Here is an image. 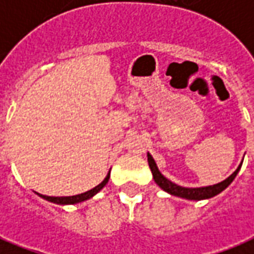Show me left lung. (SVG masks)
<instances>
[{
    "mask_svg": "<svg viewBox=\"0 0 254 254\" xmlns=\"http://www.w3.org/2000/svg\"><path fill=\"white\" fill-rule=\"evenodd\" d=\"M147 156H148V165L151 171H152V177H154L155 182L159 185V188H162L163 190L170 193L173 196L182 197V198H187V200H196V201H198V200H205V198H211V197L219 194L220 191H223L231 182L234 181V178L237 177L238 171L241 170V166H242V162H241V165L237 167V170L229 178H226L224 181L219 182V184H215V185H211V187L185 188L180 187V185H177L174 182H171L170 180H167L159 171L158 166L155 163L154 158L151 156L149 152L147 154Z\"/></svg>",
    "mask_w": 254,
    "mask_h": 254,
    "instance_id": "left-lung-1",
    "label": "left lung"
}]
</instances>
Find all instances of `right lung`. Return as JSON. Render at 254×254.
<instances>
[{"mask_svg":"<svg viewBox=\"0 0 254 254\" xmlns=\"http://www.w3.org/2000/svg\"><path fill=\"white\" fill-rule=\"evenodd\" d=\"M109 178H110V173L106 176V178L103 181L100 182L98 187H95L94 189H91L88 191H84L81 194H76V196H66V197H53V196H43V194H39V193H36L38 196L42 197V198H45L47 201H52L54 204H61V205H66V204H77V202L85 201V200H88L91 197H94L98 191H100L103 188L106 187V184L109 182Z\"/></svg>","mask_w":254,"mask_h":254,"instance_id":"obj_1","label":"right lung"}]
</instances>
